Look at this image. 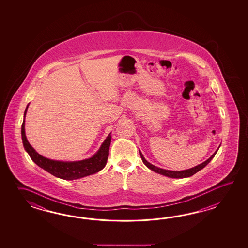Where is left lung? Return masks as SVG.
<instances>
[{
  "label": "left lung",
  "mask_w": 248,
  "mask_h": 248,
  "mask_svg": "<svg viewBox=\"0 0 248 248\" xmlns=\"http://www.w3.org/2000/svg\"><path fill=\"white\" fill-rule=\"evenodd\" d=\"M216 153H217V151L211 156L210 158H208L207 160H206L205 162L200 164V165L196 166L194 168H191V169H186V170H183V171H171V170L159 169L158 167H156V166H154V165L149 163L147 160L144 158V157L142 156L141 152H140V156H141V158H142V162L147 167L148 169L153 170V171L158 173V174H162V175L168 176V177H171V178H185V177H190L191 175L196 174L197 172H199L201 169H204L206 165L210 162L211 160H212V158L215 157Z\"/></svg>",
  "instance_id": "1"
}]
</instances>
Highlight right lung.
I'll return each mask as SVG.
<instances>
[{"label": "right lung", "mask_w": 248, "mask_h": 248, "mask_svg": "<svg viewBox=\"0 0 248 248\" xmlns=\"http://www.w3.org/2000/svg\"><path fill=\"white\" fill-rule=\"evenodd\" d=\"M27 105L24 117L27 114ZM22 141L25 150L27 151L32 161L40 168L46 170L54 176L64 180H75L82 178L90 174H95L106 167L108 156L109 148L111 144V134L106 137V140L102 143L100 149L91 158L79 160V161H59L45 158L32 147L27 141L25 132V119L23 121L21 127Z\"/></svg>", "instance_id": "1"}]
</instances>
